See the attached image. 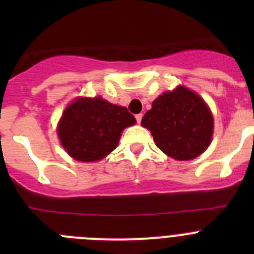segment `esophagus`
Wrapping results in <instances>:
<instances>
[{
	"instance_id": "esophagus-1",
	"label": "esophagus",
	"mask_w": 254,
	"mask_h": 254,
	"mask_svg": "<svg viewBox=\"0 0 254 254\" xmlns=\"http://www.w3.org/2000/svg\"><path fill=\"white\" fill-rule=\"evenodd\" d=\"M141 120H142V113L136 114V121H137V123H141Z\"/></svg>"
}]
</instances>
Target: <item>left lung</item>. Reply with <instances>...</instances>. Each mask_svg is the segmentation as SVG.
I'll return each instance as SVG.
<instances>
[{"instance_id": "1", "label": "left lung", "mask_w": 254, "mask_h": 254, "mask_svg": "<svg viewBox=\"0 0 254 254\" xmlns=\"http://www.w3.org/2000/svg\"><path fill=\"white\" fill-rule=\"evenodd\" d=\"M141 125L151 131L156 146L177 160H190L211 142L214 121L201 96L178 86L152 103Z\"/></svg>"}]
</instances>
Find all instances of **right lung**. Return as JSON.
Returning <instances> with one entry per match:
<instances>
[{"label":"right lung","instance_id":"add662e5","mask_svg":"<svg viewBox=\"0 0 254 254\" xmlns=\"http://www.w3.org/2000/svg\"><path fill=\"white\" fill-rule=\"evenodd\" d=\"M136 120L125 107L102 98H81L69 104L58 125V136L68 155L80 161H96L118 145L122 131Z\"/></svg>","mask_w":254,"mask_h":254}]
</instances>
